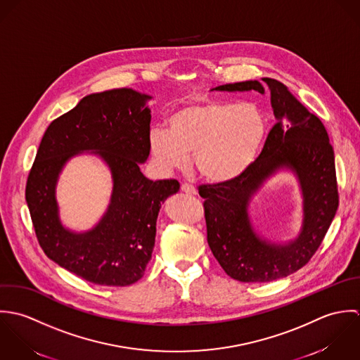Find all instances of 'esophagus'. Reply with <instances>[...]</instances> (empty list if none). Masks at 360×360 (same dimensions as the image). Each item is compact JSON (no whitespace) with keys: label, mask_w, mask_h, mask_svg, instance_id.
I'll list each match as a JSON object with an SVG mask.
<instances>
[{"label":"esophagus","mask_w":360,"mask_h":360,"mask_svg":"<svg viewBox=\"0 0 360 360\" xmlns=\"http://www.w3.org/2000/svg\"><path fill=\"white\" fill-rule=\"evenodd\" d=\"M181 189H182V192H185L186 195H196V193H198V189H196L193 185H189V184H184V185L181 186Z\"/></svg>","instance_id":"esophagus-1"}]
</instances>
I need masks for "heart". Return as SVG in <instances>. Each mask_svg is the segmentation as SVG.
I'll use <instances>...</instances> for the list:
<instances>
[{"mask_svg":"<svg viewBox=\"0 0 360 360\" xmlns=\"http://www.w3.org/2000/svg\"><path fill=\"white\" fill-rule=\"evenodd\" d=\"M168 129L155 128L148 148L165 171L185 169L192 155L198 174L209 182L226 184L255 162L266 135V121L253 104L224 100L192 101L174 110Z\"/></svg>","mask_w":360,"mask_h":360,"instance_id":"heart-1","label":"heart"}]
</instances>
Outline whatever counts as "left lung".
Here are the masks:
<instances>
[{"instance_id":"8db88e82","label":"left lung","mask_w":360,"mask_h":360,"mask_svg":"<svg viewBox=\"0 0 360 360\" xmlns=\"http://www.w3.org/2000/svg\"><path fill=\"white\" fill-rule=\"evenodd\" d=\"M262 80L270 90L276 117L262 154L238 179L199 186L209 246L224 271L240 283H270L302 269L319 249L338 209L334 150L324 125L284 83ZM212 90L266 91L259 80ZM280 170L294 174L302 196L301 231L283 243L260 236L250 217L252 198Z\"/></svg>"}]
</instances>
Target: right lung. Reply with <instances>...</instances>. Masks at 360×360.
<instances>
[{"label":"right lung","instance_id":"obj_1","mask_svg":"<svg viewBox=\"0 0 360 360\" xmlns=\"http://www.w3.org/2000/svg\"><path fill=\"white\" fill-rule=\"evenodd\" d=\"M153 97L114 89L83 97L47 128L26 184V203L39 243L49 259L77 277L107 287H127L143 277L164 202L178 193L176 179L151 181L141 171L148 158ZM91 153L113 179L109 207L87 231L65 227L56 184L73 156Z\"/></svg>","mask_w":360,"mask_h":360}]
</instances>
